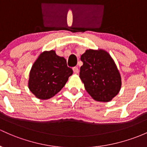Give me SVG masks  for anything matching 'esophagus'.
Listing matches in <instances>:
<instances>
[{
  "mask_svg": "<svg viewBox=\"0 0 147 147\" xmlns=\"http://www.w3.org/2000/svg\"><path fill=\"white\" fill-rule=\"evenodd\" d=\"M73 71L74 74H78V71H79V69H78V68L77 67H73Z\"/></svg>",
  "mask_w": 147,
  "mask_h": 147,
  "instance_id": "1",
  "label": "esophagus"
}]
</instances>
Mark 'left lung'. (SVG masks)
<instances>
[{"label": "left lung", "mask_w": 147, "mask_h": 147, "mask_svg": "<svg viewBox=\"0 0 147 147\" xmlns=\"http://www.w3.org/2000/svg\"><path fill=\"white\" fill-rule=\"evenodd\" d=\"M80 78L94 100L109 102L119 92L121 78L116 64L103 50H88L80 57Z\"/></svg>", "instance_id": "8db88e82"}]
</instances>
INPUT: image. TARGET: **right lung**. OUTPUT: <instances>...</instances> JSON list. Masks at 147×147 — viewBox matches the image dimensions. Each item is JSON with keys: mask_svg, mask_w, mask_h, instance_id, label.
<instances>
[{"mask_svg": "<svg viewBox=\"0 0 147 147\" xmlns=\"http://www.w3.org/2000/svg\"><path fill=\"white\" fill-rule=\"evenodd\" d=\"M72 74L64 57L53 50L43 52L31 67L29 88L38 99H50L61 90Z\"/></svg>", "mask_w": 147, "mask_h": 147, "instance_id": "add662e5", "label": "right lung"}]
</instances>
